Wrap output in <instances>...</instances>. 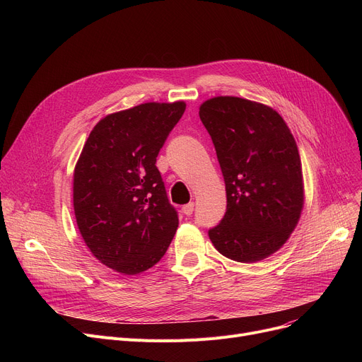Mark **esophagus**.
<instances>
[{
  "label": "esophagus",
  "instance_id": "34e87169",
  "mask_svg": "<svg viewBox=\"0 0 362 362\" xmlns=\"http://www.w3.org/2000/svg\"><path fill=\"white\" fill-rule=\"evenodd\" d=\"M194 208H195V204H194V202H189V204H186V205L182 206V213H183L185 216H191V214L194 213Z\"/></svg>",
  "mask_w": 362,
  "mask_h": 362
}]
</instances>
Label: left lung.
I'll use <instances>...</instances> for the list:
<instances>
[{
	"label": "left lung",
	"instance_id": "8db88e82",
	"mask_svg": "<svg viewBox=\"0 0 362 362\" xmlns=\"http://www.w3.org/2000/svg\"><path fill=\"white\" fill-rule=\"evenodd\" d=\"M226 183L227 210L208 230L214 248L238 262L270 257L291 238L303 208L298 145L269 105L214 97L199 107Z\"/></svg>",
	"mask_w": 362,
	"mask_h": 362
}]
</instances>
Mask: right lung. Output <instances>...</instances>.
I'll use <instances>...</instances> for the list:
<instances>
[{"label":"right lung","mask_w":362,"mask_h":362,"mask_svg":"<svg viewBox=\"0 0 362 362\" xmlns=\"http://www.w3.org/2000/svg\"><path fill=\"white\" fill-rule=\"evenodd\" d=\"M186 104L145 103L101 119L73 173L79 232L100 262L120 274L156 265L173 239L179 217L156 165Z\"/></svg>","instance_id":"1"}]
</instances>
